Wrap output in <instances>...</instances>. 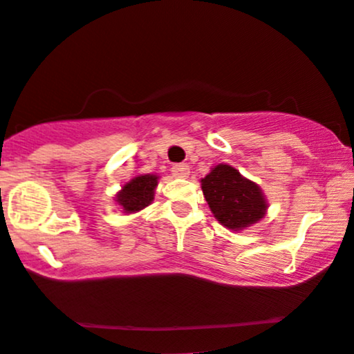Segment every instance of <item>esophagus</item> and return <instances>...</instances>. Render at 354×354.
I'll use <instances>...</instances> for the list:
<instances>
[{"label":"esophagus","instance_id":"1","mask_svg":"<svg viewBox=\"0 0 354 354\" xmlns=\"http://www.w3.org/2000/svg\"><path fill=\"white\" fill-rule=\"evenodd\" d=\"M171 174L176 178H188L189 174V168L186 165H176L171 168Z\"/></svg>","mask_w":354,"mask_h":354}]
</instances>
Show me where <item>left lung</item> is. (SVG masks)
I'll return each mask as SVG.
<instances>
[{"instance_id":"obj_1","label":"left lung","mask_w":354,"mask_h":354,"mask_svg":"<svg viewBox=\"0 0 354 354\" xmlns=\"http://www.w3.org/2000/svg\"><path fill=\"white\" fill-rule=\"evenodd\" d=\"M201 189L215 218L230 230L250 227L266 215L267 203L259 186L228 165L213 168L201 180Z\"/></svg>"}]
</instances>
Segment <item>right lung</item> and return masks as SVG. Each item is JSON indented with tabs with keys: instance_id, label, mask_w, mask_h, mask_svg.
Listing matches in <instances>:
<instances>
[{
	"instance_id": "add662e5",
	"label": "right lung",
	"mask_w": 354,
	"mask_h": 354,
	"mask_svg": "<svg viewBox=\"0 0 354 354\" xmlns=\"http://www.w3.org/2000/svg\"><path fill=\"white\" fill-rule=\"evenodd\" d=\"M158 185V176L154 174H145V176H136L129 183L124 185L118 195V201L126 213L139 212L146 208L153 201L154 188Z\"/></svg>"
}]
</instances>
